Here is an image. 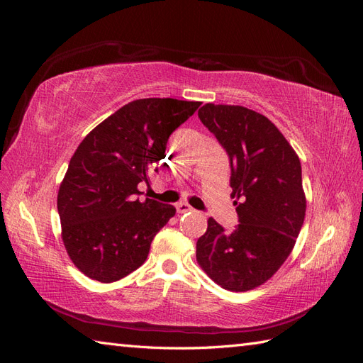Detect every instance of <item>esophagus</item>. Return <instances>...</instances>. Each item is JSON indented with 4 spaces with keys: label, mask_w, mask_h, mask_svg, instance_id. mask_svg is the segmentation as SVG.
Segmentation results:
<instances>
[{
    "label": "esophagus",
    "mask_w": 363,
    "mask_h": 363,
    "mask_svg": "<svg viewBox=\"0 0 363 363\" xmlns=\"http://www.w3.org/2000/svg\"><path fill=\"white\" fill-rule=\"evenodd\" d=\"M175 207H177V213H186V212L194 211V208L188 203H179Z\"/></svg>",
    "instance_id": "1"
}]
</instances>
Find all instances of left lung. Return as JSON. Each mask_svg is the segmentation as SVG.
<instances>
[{
  "instance_id": "left-lung-1",
  "label": "left lung",
  "mask_w": 363,
  "mask_h": 363,
  "mask_svg": "<svg viewBox=\"0 0 363 363\" xmlns=\"http://www.w3.org/2000/svg\"><path fill=\"white\" fill-rule=\"evenodd\" d=\"M199 118L228 155L239 224L227 233L208 218L196 240V262L221 288L245 292L279 271L300 235L301 163L280 130L251 108L208 103Z\"/></svg>"
}]
</instances>
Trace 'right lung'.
I'll use <instances>...</instances> for the list:
<instances>
[{
    "label": "right lung",
    "mask_w": 363,
    "mask_h": 363,
    "mask_svg": "<svg viewBox=\"0 0 363 363\" xmlns=\"http://www.w3.org/2000/svg\"><path fill=\"white\" fill-rule=\"evenodd\" d=\"M200 101L142 98L98 124L71 157L60 183L57 211L69 259L84 276L112 283L145 262L175 207L139 201V183L164 159L172 131ZM157 171V169H155Z\"/></svg>",
    "instance_id": "add662e5"
}]
</instances>
